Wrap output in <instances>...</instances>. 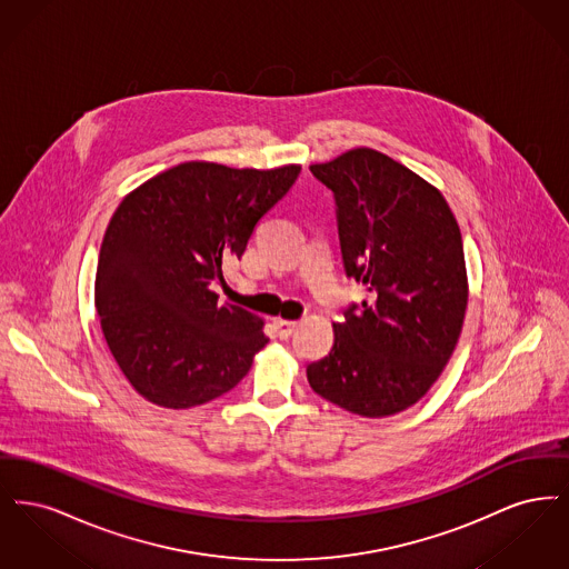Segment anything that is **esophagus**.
I'll list each match as a JSON object with an SVG mask.
<instances>
[{
    "instance_id": "obj_1",
    "label": "esophagus",
    "mask_w": 569,
    "mask_h": 569,
    "mask_svg": "<svg viewBox=\"0 0 569 569\" xmlns=\"http://www.w3.org/2000/svg\"><path fill=\"white\" fill-rule=\"evenodd\" d=\"M298 322L295 320H281V318H277L274 320V330H277V337L279 339H288V337H292V332L297 330Z\"/></svg>"
}]
</instances>
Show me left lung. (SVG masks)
I'll list each match as a JSON object with an SVG mask.
<instances>
[{
    "label": "left lung",
    "instance_id": "1",
    "mask_svg": "<svg viewBox=\"0 0 569 569\" xmlns=\"http://www.w3.org/2000/svg\"><path fill=\"white\" fill-rule=\"evenodd\" d=\"M309 170L335 196L346 274L369 292L332 325V350L307 365L309 386L358 416H392L427 395L457 348L467 309L459 223L433 186L373 149Z\"/></svg>",
    "mask_w": 569,
    "mask_h": 569
}]
</instances>
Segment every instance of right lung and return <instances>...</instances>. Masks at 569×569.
<instances>
[{
    "mask_svg": "<svg viewBox=\"0 0 569 569\" xmlns=\"http://www.w3.org/2000/svg\"><path fill=\"white\" fill-rule=\"evenodd\" d=\"M274 170L186 162L123 198L96 272L110 352L136 392L168 409L209 403L247 376L269 337L262 320L219 302L221 267L298 179Z\"/></svg>",
    "mask_w": 569,
    "mask_h": 569,
    "instance_id": "1",
    "label": "right lung"
}]
</instances>
